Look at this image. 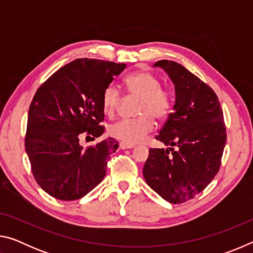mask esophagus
<instances>
[{
    "mask_svg": "<svg viewBox=\"0 0 253 253\" xmlns=\"http://www.w3.org/2000/svg\"><path fill=\"white\" fill-rule=\"evenodd\" d=\"M119 147L121 149H130V148H134V145H130V144H126V143H121L119 145Z\"/></svg>",
    "mask_w": 253,
    "mask_h": 253,
    "instance_id": "1",
    "label": "esophagus"
}]
</instances>
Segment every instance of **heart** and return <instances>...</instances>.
I'll return each mask as SVG.
<instances>
[{"mask_svg":"<svg viewBox=\"0 0 253 253\" xmlns=\"http://www.w3.org/2000/svg\"><path fill=\"white\" fill-rule=\"evenodd\" d=\"M126 91L129 97L138 98L134 119H123L108 127L114 138L134 145L142 140L154 129V119L163 122L172 111V95L166 88L161 87L160 79L147 70H137L128 75L125 80ZM102 109L107 116L113 117L123 101L121 91L116 85L109 84L102 92Z\"/></svg>","mask_w":253,"mask_h":253,"instance_id":"b5f03b06","label":"heart"}]
</instances>
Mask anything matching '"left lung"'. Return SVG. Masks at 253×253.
<instances>
[{
	"label": "left lung",
	"instance_id": "left-lung-1",
	"mask_svg": "<svg viewBox=\"0 0 253 253\" xmlns=\"http://www.w3.org/2000/svg\"><path fill=\"white\" fill-rule=\"evenodd\" d=\"M154 66L168 72L176 97L156 136L170 147L149 149L143 174L157 194L178 204L201 193L219 172L226 143L223 111L213 89L182 65L160 60Z\"/></svg>",
	"mask_w": 253,
	"mask_h": 253
}]
</instances>
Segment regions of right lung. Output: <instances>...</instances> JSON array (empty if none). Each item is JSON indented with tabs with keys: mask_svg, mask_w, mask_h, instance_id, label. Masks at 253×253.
Instances as JSON below:
<instances>
[{
	"mask_svg": "<svg viewBox=\"0 0 253 253\" xmlns=\"http://www.w3.org/2000/svg\"><path fill=\"white\" fill-rule=\"evenodd\" d=\"M125 68L126 63L77 59L37 90L29 108L24 143L34 179L49 195L78 200L105 177L107 161L118 143L106 138L84 148L79 139L102 135V92Z\"/></svg>",
	"mask_w": 253,
	"mask_h": 253,
	"instance_id": "right-lung-1",
	"label": "right lung"
}]
</instances>
